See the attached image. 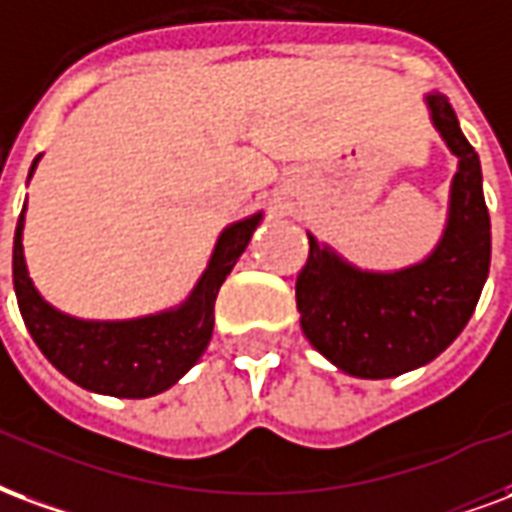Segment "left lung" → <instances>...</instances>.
Here are the masks:
<instances>
[{"label": "left lung", "mask_w": 512, "mask_h": 512, "mask_svg": "<svg viewBox=\"0 0 512 512\" xmlns=\"http://www.w3.org/2000/svg\"><path fill=\"white\" fill-rule=\"evenodd\" d=\"M431 125L458 160L447 220L434 251L401 270H360L308 231L311 253L297 275L305 338L343 374L393 379L423 368L461 335L491 264V220L480 158L445 95H425Z\"/></svg>", "instance_id": "8db88e82"}]
</instances>
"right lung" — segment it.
Masks as SVG:
<instances>
[{
    "label": "right lung",
    "mask_w": 512,
    "mask_h": 512,
    "mask_svg": "<svg viewBox=\"0 0 512 512\" xmlns=\"http://www.w3.org/2000/svg\"><path fill=\"white\" fill-rule=\"evenodd\" d=\"M37 163L40 158L32 163L29 179ZM24 215L26 204L13 240V286L26 330L59 374L89 393L114 398H149L163 393L199 363L215 327L220 283L234 270L264 218V212H253L220 231L207 270L179 305L136 319L100 322L59 311L37 292L24 259Z\"/></svg>",
    "instance_id": "1"
}]
</instances>
